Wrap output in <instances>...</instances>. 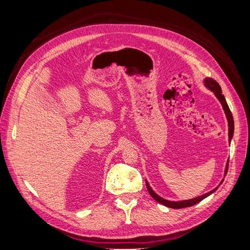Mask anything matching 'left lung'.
<instances>
[{"label": "left lung", "instance_id": "left-lung-1", "mask_svg": "<svg viewBox=\"0 0 250 250\" xmlns=\"http://www.w3.org/2000/svg\"><path fill=\"white\" fill-rule=\"evenodd\" d=\"M203 84L204 86H206L208 89H209L210 92H213L214 95L216 96L217 99L219 100V102L221 103L222 105V108L225 112V116H226V119H228V122H229V142L230 143L231 142V139H232V135H233V129H234V125H233V119H232V115L231 112L229 110V107L228 103H226V100H225V97L222 95V90H221V87L220 85H219V83L214 80L213 78H208L207 77L206 79L203 80ZM228 170H229V161L228 163H226V167H225V170H224V176L226 175V173H228ZM223 180H221L220 185L223 183ZM219 185V186H220ZM146 186H147V188H148V192L149 194L152 196V198L155 199L158 203L163 204V206L165 207H168V208H188V207H192L194 206V204L200 202L201 200H203L204 198H207L208 196H209L210 194H213L215 191H217V188H219V186L217 188H215L214 190H211L206 194H203L201 196H198V197H195V198H192V199H188V200H181V201H171V200H167L165 199L163 197H161L160 195H157L153 190L152 188L150 187V185L148 184V181L146 180Z\"/></svg>", "mask_w": 250, "mask_h": 250}]
</instances>
